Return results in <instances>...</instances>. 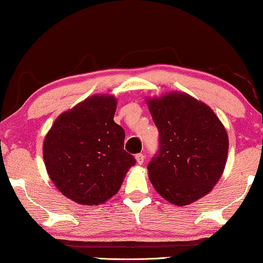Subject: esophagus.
<instances>
[{
    "label": "esophagus",
    "mask_w": 263,
    "mask_h": 263,
    "mask_svg": "<svg viewBox=\"0 0 263 263\" xmlns=\"http://www.w3.org/2000/svg\"><path fill=\"white\" fill-rule=\"evenodd\" d=\"M144 160H145V155L142 153H139L136 155V161L138 164H142L144 163Z\"/></svg>",
    "instance_id": "1"
}]
</instances>
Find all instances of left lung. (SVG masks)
Instances as JSON below:
<instances>
[{
	"label": "left lung",
	"instance_id": "left-lung-1",
	"mask_svg": "<svg viewBox=\"0 0 263 263\" xmlns=\"http://www.w3.org/2000/svg\"><path fill=\"white\" fill-rule=\"evenodd\" d=\"M159 130L158 154L148 163L154 189L175 205L197 201L224 172L229 137L210 106L184 92L147 99Z\"/></svg>",
	"mask_w": 263,
	"mask_h": 263
}]
</instances>
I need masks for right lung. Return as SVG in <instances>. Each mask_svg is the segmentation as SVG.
<instances>
[{
  "label": "right lung",
  "mask_w": 263,
  "mask_h": 263,
  "mask_svg": "<svg viewBox=\"0 0 263 263\" xmlns=\"http://www.w3.org/2000/svg\"><path fill=\"white\" fill-rule=\"evenodd\" d=\"M117 100L94 95L55 119L43 145L44 162L53 183L75 203L99 205L122 186L136 163L124 151L125 132L116 124Z\"/></svg>",
  "instance_id": "1"
}]
</instances>
